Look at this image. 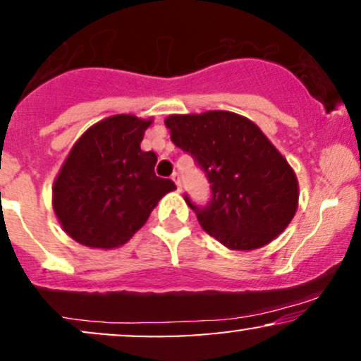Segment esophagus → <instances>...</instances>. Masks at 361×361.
I'll use <instances>...</instances> for the list:
<instances>
[{
    "label": "esophagus",
    "instance_id": "34e87169",
    "mask_svg": "<svg viewBox=\"0 0 361 361\" xmlns=\"http://www.w3.org/2000/svg\"><path fill=\"white\" fill-rule=\"evenodd\" d=\"M173 181H175V185L178 186V190H181V181H180V175H178V173H175V175H173Z\"/></svg>",
    "mask_w": 361,
    "mask_h": 361
}]
</instances>
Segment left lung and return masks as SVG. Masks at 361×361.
Instances as JSON below:
<instances>
[{
	"label": "left lung",
	"instance_id": "1",
	"mask_svg": "<svg viewBox=\"0 0 361 361\" xmlns=\"http://www.w3.org/2000/svg\"><path fill=\"white\" fill-rule=\"evenodd\" d=\"M164 123L212 183L207 207L185 197L202 229L234 251L258 250L287 229L299 207L297 176L255 122L210 110L169 115Z\"/></svg>",
	"mask_w": 361,
	"mask_h": 361
}]
</instances>
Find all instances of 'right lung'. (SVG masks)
<instances>
[{"mask_svg":"<svg viewBox=\"0 0 361 361\" xmlns=\"http://www.w3.org/2000/svg\"><path fill=\"white\" fill-rule=\"evenodd\" d=\"M152 118L111 115L74 142L52 186V207L66 234L97 250L123 246L164 195L176 190L156 176L157 156L140 142Z\"/></svg>","mask_w":361,"mask_h":361,"instance_id":"obj_1","label":"right lung"}]
</instances>
